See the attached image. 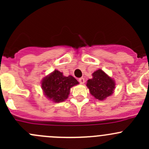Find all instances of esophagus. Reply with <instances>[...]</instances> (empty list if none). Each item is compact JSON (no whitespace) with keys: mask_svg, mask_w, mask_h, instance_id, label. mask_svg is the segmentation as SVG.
Segmentation results:
<instances>
[{"mask_svg":"<svg viewBox=\"0 0 149 149\" xmlns=\"http://www.w3.org/2000/svg\"><path fill=\"white\" fill-rule=\"evenodd\" d=\"M79 83H80V84H84V83H85V79H84V78L81 77V78H80V79H79Z\"/></svg>","mask_w":149,"mask_h":149,"instance_id":"obj_1","label":"esophagus"}]
</instances>
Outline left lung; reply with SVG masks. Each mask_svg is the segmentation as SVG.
<instances>
[{
    "instance_id": "1",
    "label": "left lung",
    "mask_w": 149,
    "mask_h": 149,
    "mask_svg": "<svg viewBox=\"0 0 149 149\" xmlns=\"http://www.w3.org/2000/svg\"><path fill=\"white\" fill-rule=\"evenodd\" d=\"M92 79L87 81L86 86L94 98L104 100L113 94L115 88V81L102 70H96L92 73Z\"/></svg>"
}]
</instances>
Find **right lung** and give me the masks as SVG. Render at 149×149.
<instances>
[{
	"label": "right lung",
	"mask_w": 149,
	"mask_h": 149,
	"mask_svg": "<svg viewBox=\"0 0 149 149\" xmlns=\"http://www.w3.org/2000/svg\"><path fill=\"white\" fill-rule=\"evenodd\" d=\"M79 83L72 76H65L59 70H55L42 81L45 95L54 102H61L68 97L72 86Z\"/></svg>",
	"instance_id": "1"
}]
</instances>
